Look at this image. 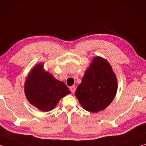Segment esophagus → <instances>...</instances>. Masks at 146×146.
<instances>
[{
	"label": "esophagus",
	"mask_w": 146,
	"mask_h": 146,
	"mask_svg": "<svg viewBox=\"0 0 146 146\" xmlns=\"http://www.w3.org/2000/svg\"><path fill=\"white\" fill-rule=\"evenodd\" d=\"M70 90H71V93H75V90H76V87H75V86H71V87L70 88Z\"/></svg>",
	"instance_id": "1"
}]
</instances>
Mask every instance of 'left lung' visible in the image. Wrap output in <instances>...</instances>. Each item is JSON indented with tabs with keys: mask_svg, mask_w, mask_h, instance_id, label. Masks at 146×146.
Segmentation results:
<instances>
[{
	"mask_svg": "<svg viewBox=\"0 0 146 146\" xmlns=\"http://www.w3.org/2000/svg\"><path fill=\"white\" fill-rule=\"evenodd\" d=\"M117 91V79L111 66L106 59L96 56L86 70L75 95L84 110L97 113L111 103Z\"/></svg>",
	"mask_w": 146,
	"mask_h": 146,
	"instance_id": "1",
	"label": "left lung"
}]
</instances>
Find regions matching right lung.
Instances as JSON below:
<instances>
[{"label": "right lung", "mask_w": 146, "mask_h": 146, "mask_svg": "<svg viewBox=\"0 0 146 146\" xmlns=\"http://www.w3.org/2000/svg\"><path fill=\"white\" fill-rule=\"evenodd\" d=\"M24 92L29 103L42 111H49L71 93L65 84L45 71L42 64L32 69L27 77Z\"/></svg>", "instance_id": "1"}]
</instances>
